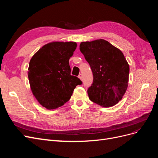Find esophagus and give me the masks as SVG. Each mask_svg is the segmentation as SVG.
<instances>
[{
  "label": "esophagus",
  "instance_id": "34e87169",
  "mask_svg": "<svg viewBox=\"0 0 158 158\" xmlns=\"http://www.w3.org/2000/svg\"><path fill=\"white\" fill-rule=\"evenodd\" d=\"M78 78H79L80 80H82V75L81 74H80L78 75Z\"/></svg>",
  "mask_w": 158,
  "mask_h": 158
}]
</instances>
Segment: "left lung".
<instances>
[{"label":"left lung","instance_id":"1","mask_svg":"<svg viewBox=\"0 0 158 158\" xmlns=\"http://www.w3.org/2000/svg\"><path fill=\"white\" fill-rule=\"evenodd\" d=\"M80 50L93 73L89 99L104 107L116 105L128 85L129 64L122 51L102 39L82 42Z\"/></svg>","mask_w":158,"mask_h":158}]
</instances>
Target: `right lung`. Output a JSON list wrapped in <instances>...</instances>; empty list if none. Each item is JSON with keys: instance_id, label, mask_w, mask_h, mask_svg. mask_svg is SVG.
Here are the masks:
<instances>
[{"instance_id": "obj_1", "label": "right lung", "mask_w": 158, "mask_h": 158, "mask_svg": "<svg viewBox=\"0 0 158 158\" xmlns=\"http://www.w3.org/2000/svg\"><path fill=\"white\" fill-rule=\"evenodd\" d=\"M76 47L73 41L51 42L31 57L27 73L30 88L37 102L47 109L63 106L76 85L82 84L70 74L69 59Z\"/></svg>"}]
</instances>
